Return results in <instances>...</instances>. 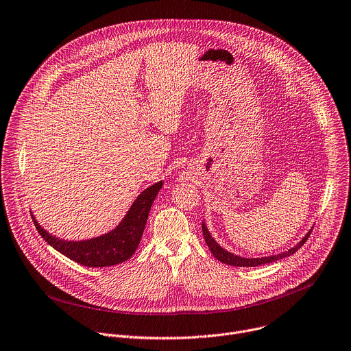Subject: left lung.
Segmentation results:
<instances>
[{
  "instance_id": "obj_1",
  "label": "left lung",
  "mask_w": 351,
  "mask_h": 351,
  "mask_svg": "<svg viewBox=\"0 0 351 351\" xmlns=\"http://www.w3.org/2000/svg\"><path fill=\"white\" fill-rule=\"evenodd\" d=\"M202 234H204V239H205V243L208 245V248L210 250L212 255L220 261L221 263L224 265H230V266H237V267H255V266H262V265H267V263H271V262H276V261H280V259H284V258H288L291 255H293L299 248L303 247V244L307 241L310 232L313 230H310L307 234L302 239V241L299 244H296L293 248L282 252V254H278V255H273V256H266V258H251V259H247V258H241L239 255H232L230 254L228 251L223 250L213 239L212 236L209 234V231L205 226V223L202 221Z\"/></svg>"
}]
</instances>
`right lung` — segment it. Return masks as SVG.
Returning a JSON list of instances; mask_svg holds the SVG:
<instances>
[{
    "instance_id": "add662e5",
    "label": "right lung",
    "mask_w": 351,
    "mask_h": 351,
    "mask_svg": "<svg viewBox=\"0 0 351 351\" xmlns=\"http://www.w3.org/2000/svg\"><path fill=\"white\" fill-rule=\"evenodd\" d=\"M162 187L154 183L135 199L123 221L107 234L85 241H66L44 230L34 216L33 221L40 236L58 252L86 267H107L128 261L139 247L152 205Z\"/></svg>"
}]
</instances>
